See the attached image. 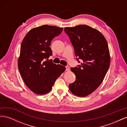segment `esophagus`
I'll return each instance as SVG.
<instances>
[{
  "instance_id": "esophagus-1",
  "label": "esophagus",
  "mask_w": 127,
  "mask_h": 127,
  "mask_svg": "<svg viewBox=\"0 0 127 127\" xmlns=\"http://www.w3.org/2000/svg\"><path fill=\"white\" fill-rule=\"evenodd\" d=\"M66 70L67 71H69L70 70V67H69V66H66Z\"/></svg>"
}]
</instances>
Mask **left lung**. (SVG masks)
<instances>
[{"label": "left lung", "instance_id": "left-lung-1", "mask_svg": "<svg viewBox=\"0 0 127 127\" xmlns=\"http://www.w3.org/2000/svg\"><path fill=\"white\" fill-rule=\"evenodd\" d=\"M75 50L77 60L83 63L71 68L76 75L75 81L69 85L72 94L85 97L101 85L110 64V52L105 38L98 30L86 25L64 30Z\"/></svg>", "mask_w": 127, "mask_h": 127}]
</instances>
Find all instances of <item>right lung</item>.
<instances>
[{
    "mask_svg": "<svg viewBox=\"0 0 127 127\" xmlns=\"http://www.w3.org/2000/svg\"><path fill=\"white\" fill-rule=\"evenodd\" d=\"M63 30L55 26L42 25L31 30L22 41L18 70L26 85L36 94L50 91L56 80L66 70L62 65L44 61L52 54L51 41Z\"/></svg>",
    "mask_w": 127,
    "mask_h": 127,
    "instance_id": "obj_1",
    "label": "right lung"
}]
</instances>
